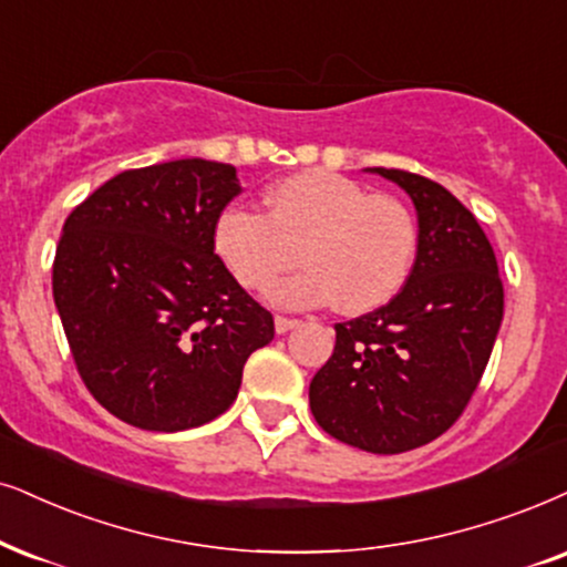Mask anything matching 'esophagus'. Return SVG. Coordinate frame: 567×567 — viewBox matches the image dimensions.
<instances>
[{
	"mask_svg": "<svg viewBox=\"0 0 567 567\" xmlns=\"http://www.w3.org/2000/svg\"><path fill=\"white\" fill-rule=\"evenodd\" d=\"M298 324H300L298 319H290V317H275V329H277V334L290 332V329H296Z\"/></svg>",
	"mask_w": 567,
	"mask_h": 567,
	"instance_id": "obj_1",
	"label": "esophagus"
}]
</instances>
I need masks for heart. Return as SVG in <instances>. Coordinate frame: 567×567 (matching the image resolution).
<instances>
[{
	"mask_svg": "<svg viewBox=\"0 0 567 567\" xmlns=\"http://www.w3.org/2000/svg\"><path fill=\"white\" fill-rule=\"evenodd\" d=\"M214 250L243 288H271L279 306H324L346 313L390 303L411 277L419 225L403 200L327 169L298 172L271 185L264 214L230 206L214 225Z\"/></svg>",
	"mask_w": 567,
	"mask_h": 567,
	"instance_id": "obj_1",
	"label": "heart"
}]
</instances>
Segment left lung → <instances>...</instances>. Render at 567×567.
<instances>
[{
	"label": "left lung",
	"mask_w": 567,
	"mask_h": 567,
	"mask_svg": "<svg viewBox=\"0 0 567 567\" xmlns=\"http://www.w3.org/2000/svg\"><path fill=\"white\" fill-rule=\"evenodd\" d=\"M374 172L411 196L419 254L390 303L334 324V350L308 403L334 440L395 455L461 419L489 363L505 292L489 238L453 193L405 169Z\"/></svg>",
	"instance_id": "1"
}]
</instances>
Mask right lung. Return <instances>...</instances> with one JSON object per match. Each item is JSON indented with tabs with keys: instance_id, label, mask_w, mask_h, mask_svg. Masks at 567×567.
I'll return each mask as SVG.
<instances>
[{
	"instance_id": "1",
	"label": "right lung",
	"mask_w": 567,
	"mask_h": 567,
	"mask_svg": "<svg viewBox=\"0 0 567 567\" xmlns=\"http://www.w3.org/2000/svg\"><path fill=\"white\" fill-rule=\"evenodd\" d=\"M238 193L233 164L162 162L120 172L64 219L56 311L83 384L125 424H209L275 337L271 313L214 254V225Z\"/></svg>"
}]
</instances>
